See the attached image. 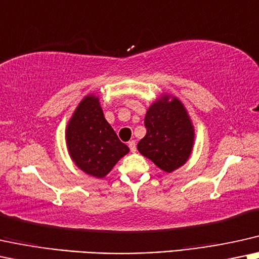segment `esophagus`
I'll use <instances>...</instances> for the list:
<instances>
[{
	"mask_svg": "<svg viewBox=\"0 0 259 259\" xmlns=\"http://www.w3.org/2000/svg\"><path fill=\"white\" fill-rule=\"evenodd\" d=\"M129 148H130V150H132L133 153L136 152V141L135 140L129 141Z\"/></svg>",
	"mask_w": 259,
	"mask_h": 259,
	"instance_id": "obj_1",
	"label": "esophagus"
}]
</instances>
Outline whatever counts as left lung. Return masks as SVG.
<instances>
[{
	"label": "left lung",
	"mask_w": 259,
	"mask_h": 259,
	"mask_svg": "<svg viewBox=\"0 0 259 259\" xmlns=\"http://www.w3.org/2000/svg\"><path fill=\"white\" fill-rule=\"evenodd\" d=\"M146 136L137 143L139 152L165 172L184 165L194 145V127L182 103L167 96L154 103L145 117Z\"/></svg>",
	"instance_id": "obj_1"
}]
</instances>
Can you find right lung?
<instances>
[{
	"label": "right lung",
	"mask_w": 259,
	"mask_h": 259,
	"mask_svg": "<svg viewBox=\"0 0 259 259\" xmlns=\"http://www.w3.org/2000/svg\"><path fill=\"white\" fill-rule=\"evenodd\" d=\"M69 154L87 175L103 178L129 152L106 122L98 98L88 96L77 106L67 127Z\"/></svg>",
	"instance_id": "1"
}]
</instances>
